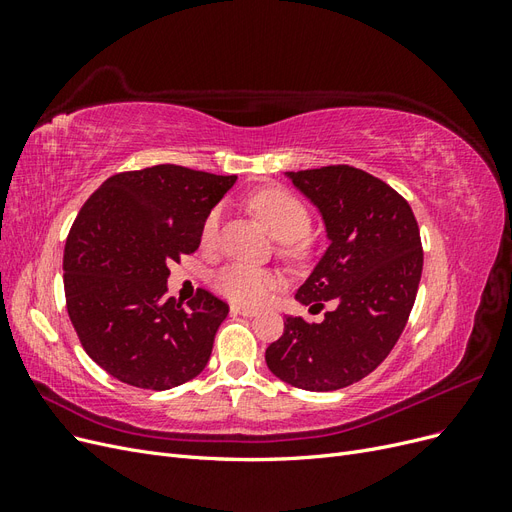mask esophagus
Segmentation results:
<instances>
[{
	"mask_svg": "<svg viewBox=\"0 0 512 512\" xmlns=\"http://www.w3.org/2000/svg\"><path fill=\"white\" fill-rule=\"evenodd\" d=\"M230 314H239V316H247V318H252V316H256L258 312L256 309H252V307H241V305H230Z\"/></svg>",
	"mask_w": 512,
	"mask_h": 512,
	"instance_id": "esophagus-1",
	"label": "esophagus"
}]
</instances>
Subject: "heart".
Listing matches in <instances>:
<instances>
[{
    "instance_id": "b5f03b06",
    "label": "heart",
    "mask_w": 512,
    "mask_h": 512,
    "mask_svg": "<svg viewBox=\"0 0 512 512\" xmlns=\"http://www.w3.org/2000/svg\"><path fill=\"white\" fill-rule=\"evenodd\" d=\"M250 207L273 232V237L284 241L282 252L288 258H303L307 254V241L303 239L312 228V213L303 200L286 188H265L250 198ZM222 209L215 207L207 213L200 228V241L205 247L218 241ZM213 286L222 297L237 305H262L282 286L280 273L235 262L213 275Z\"/></svg>"
}]
</instances>
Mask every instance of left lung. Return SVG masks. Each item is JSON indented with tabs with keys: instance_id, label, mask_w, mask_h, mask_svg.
I'll return each instance as SVG.
<instances>
[{
	"instance_id": "8db88e82",
	"label": "left lung",
	"mask_w": 512,
	"mask_h": 512,
	"mask_svg": "<svg viewBox=\"0 0 512 512\" xmlns=\"http://www.w3.org/2000/svg\"><path fill=\"white\" fill-rule=\"evenodd\" d=\"M290 179L331 239L297 299L335 307L318 324L288 316L265 359L297 389L337 391L369 376L404 333L423 273L421 232L408 200L361 168L331 164Z\"/></svg>"
}]
</instances>
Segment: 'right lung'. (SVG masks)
<instances>
[{
    "instance_id": "obj_1",
    "label": "right lung",
    "mask_w": 512,
    "mask_h": 512,
    "mask_svg": "<svg viewBox=\"0 0 512 512\" xmlns=\"http://www.w3.org/2000/svg\"><path fill=\"white\" fill-rule=\"evenodd\" d=\"M235 179L158 164L108 177L81 207L64 247L66 307L106 374L166 391L205 369L228 305L205 288L185 307L166 299L168 265L198 250Z\"/></svg>"
}]
</instances>
